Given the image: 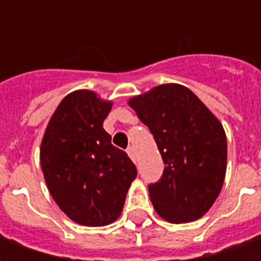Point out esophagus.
<instances>
[{"instance_id": "34e87169", "label": "esophagus", "mask_w": 261, "mask_h": 261, "mask_svg": "<svg viewBox=\"0 0 261 261\" xmlns=\"http://www.w3.org/2000/svg\"><path fill=\"white\" fill-rule=\"evenodd\" d=\"M127 153H128V156H130L133 161H136V151H134V148L133 147L127 148Z\"/></svg>"}]
</instances>
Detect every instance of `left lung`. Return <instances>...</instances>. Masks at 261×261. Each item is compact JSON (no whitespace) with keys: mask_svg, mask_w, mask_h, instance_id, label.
Masks as SVG:
<instances>
[{"mask_svg":"<svg viewBox=\"0 0 261 261\" xmlns=\"http://www.w3.org/2000/svg\"><path fill=\"white\" fill-rule=\"evenodd\" d=\"M165 162L162 179L148 186L161 218L186 224L217 200L226 172V136L217 116L180 84L153 86L128 99Z\"/></svg>","mask_w":261,"mask_h":261,"instance_id":"left-lung-1","label":"left lung"}]
</instances>
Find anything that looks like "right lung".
<instances>
[{
    "label": "right lung",
    "mask_w": 261,
    "mask_h": 261,
    "mask_svg": "<svg viewBox=\"0 0 261 261\" xmlns=\"http://www.w3.org/2000/svg\"><path fill=\"white\" fill-rule=\"evenodd\" d=\"M112 106L96 92H71L43 134L40 165L48 192L71 221L84 226L119 218L137 177L136 165L103 128Z\"/></svg>",
    "instance_id": "add662e5"
}]
</instances>
